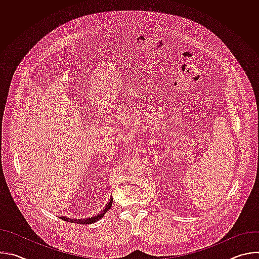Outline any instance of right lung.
Masks as SVG:
<instances>
[{
	"mask_svg": "<svg viewBox=\"0 0 259 259\" xmlns=\"http://www.w3.org/2000/svg\"><path fill=\"white\" fill-rule=\"evenodd\" d=\"M113 205V198H110L109 202L106 204L105 208L100 212L98 213L97 215L91 217V218H83V219H73V218H68V217H64V216H61L60 218L64 221H69V223H75V224H80V225H90V224H93V223H96L97 220H99L100 218H102L104 216V214L110 209V207H112Z\"/></svg>",
	"mask_w": 259,
	"mask_h": 259,
	"instance_id": "obj_1",
	"label": "right lung"
}]
</instances>
